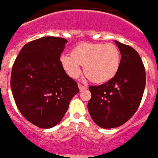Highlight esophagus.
<instances>
[{"label": "esophagus", "instance_id": "1", "mask_svg": "<svg viewBox=\"0 0 158 158\" xmlns=\"http://www.w3.org/2000/svg\"><path fill=\"white\" fill-rule=\"evenodd\" d=\"M79 90H80V91L84 90V89H87V86L82 85V84H79Z\"/></svg>", "mask_w": 158, "mask_h": 158}]
</instances>
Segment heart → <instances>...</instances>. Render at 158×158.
I'll list each match as a JSON object with an SVG mask.
<instances>
[{
    "instance_id": "heart-1",
    "label": "heart",
    "mask_w": 158,
    "mask_h": 158,
    "mask_svg": "<svg viewBox=\"0 0 158 158\" xmlns=\"http://www.w3.org/2000/svg\"><path fill=\"white\" fill-rule=\"evenodd\" d=\"M60 61L71 78L81 73L80 65L88 79L95 83H104L116 75L120 65V52L113 44L83 43L76 46L71 54H62Z\"/></svg>"
}]
</instances>
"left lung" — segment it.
I'll return each instance as SVG.
<instances>
[{
    "mask_svg": "<svg viewBox=\"0 0 158 158\" xmlns=\"http://www.w3.org/2000/svg\"><path fill=\"white\" fill-rule=\"evenodd\" d=\"M121 52L118 72L107 83L90 86L88 109L92 120L102 128L120 127L136 112L145 88V69L139 53L115 40Z\"/></svg>",
    "mask_w": 158,
    "mask_h": 158,
    "instance_id": "obj_1",
    "label": "left lung"
}]
</instances>
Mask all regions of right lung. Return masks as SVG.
I'll use <instances>...</instances> for the list:
<instances>
[{
  "label": "right lung",
  "mask_w": 158,
  "mask_h": 158,
  "mask_svg": "<svg viewBox=\"0 0 158 158\" xmlns=\"http://www.w3.org/2000/svg\"><path fill=\"white\" fill-rule=\"evenodd\" d=\"M67 40L45 36L23 47L13 65L10 87L23 116L40 128L57 125L79 92L60 61Z\"/></svg>",
  "instance_id": "obj_1"
}]
</instances>
